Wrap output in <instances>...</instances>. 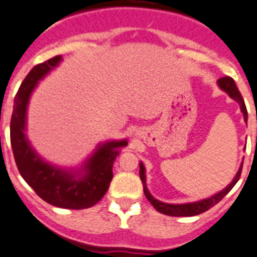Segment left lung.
<instances>
[{
    "instance_id": "8db88e82",
    "label": "left lung",
    "mask_w": 257,
    "mask_h": 257,
    "mask_svg": "<svg viewBox=\"0 0 257 257\" xmlns=\"http://www.w3.org/2000/svg\"><path fill=\"white\" fill-rule=\"evenodd\" d=\"M218 85L221 91L228 93V96H229L230 98L237 101L238 105H239V108H241L242 114H243L244 121L247 123L246 105H244L243 98H242L241 93H239V91H238L234 80L229 77L220 78V79L218 80ZM242 166H243V161H242L241 166H239V169H238L235 177L233 178L232 182H230V183L228 184L223 191L215 193L214 196H211V197L209 198H203V200L196 201V202H189V203H165L156 200V198L150 193L149 189H147V186H146V169L142 163H140V177L143 183V192H145L146 197H147V200L152 203V206H154L157 211L161 212V214L169 215V216H195V215L202 214V212L207 211V210L211 209L214 205H216L219 201L223 200L224 196H225L226 193H228V192L235 186V183H237L239 177H241Z\"/></svg>"
}]
</instances>
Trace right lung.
Returning <instances> with one entry per match:
<instances>
[{
  "instance_id": "right-lung-1",
  "label": "right lung",
  "mask_w": 257,
  "mask_h": 257,
  "mask_svg": "<svg viewBox=\"0 0 257 257\" xmlns=\"http://www.w3.org/2000/svg\"><path fill=\"white\" fill-rule=\"evenodd\" d=\"M61 56H55L36 65L14 100L10 138L19 173L39 197L52 206L82 210L96 205L105 196L112 179V165L126 140L100 143L80 168L65 169L43 160L27 138V110L31 96L39 80L59 66Z\"/></svg>"
}]
</instances>
